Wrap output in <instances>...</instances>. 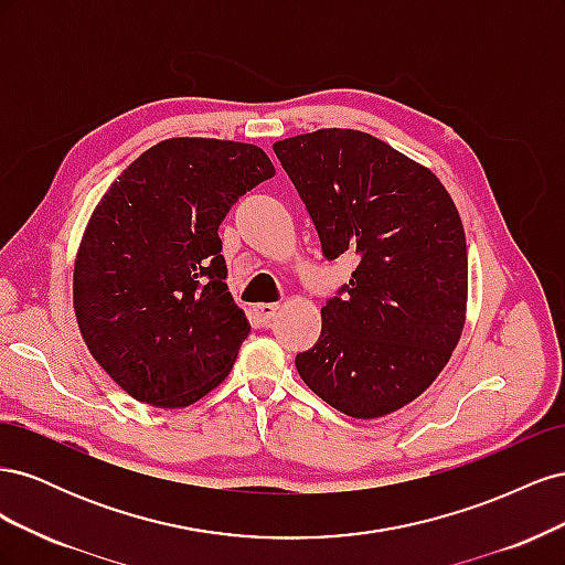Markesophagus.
Segmentation results:
<instances>
[{"instance_id": "34e87169", "label": "esophagus", "mask_w": 565, "mask_h": 565, "mask_svg": "<svg viewBox=\"0 0 565 565\" xmlns=\"http://www.w3.org/2000/svg\"><path fill=\"white\" fill-rule=\"evenodd\" d=\"M252 311H254V320L259 322L262 328H266V324L273 320V316H276L278 303H256Z\"/></svg>"}]
</instances>
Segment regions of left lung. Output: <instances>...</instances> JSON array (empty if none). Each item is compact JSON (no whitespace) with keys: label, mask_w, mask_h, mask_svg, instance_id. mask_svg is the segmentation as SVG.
I'll list each match as a JSON object with an SVG mask.
<instances>
[{"label":"left lung","mask_w":565,"mask_h":565,"mask_svg":"<svg viewBox=\"0 0 565 565\" xmlns=\"http://www.w3.org/2000/svg\"><path fill=\"white\" fill-rule=\"evenodd\" d=\"M328 262L358 266L322 306L303 384L339 413L384 417L415 401L450 361L467 311V241L450 193L429 169L355 129L273 143Z\"/></svg>","instance_id":"8db88e82"}]
</instances>
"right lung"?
<instances>
[{
	"label": "right lung",
	"instance_id": "obj_1",
	"mask_svg": "<svg viewBox=\"0 0 565 565\" xmlns=\"http://www.w3.org/2000/svg\"><path fill=\"white\" fill-rule=\"evenodd\" d=\"M270 177L256 146L167 139L100 198L75 262V316L131 398L185 407L228 377L249 322L228 292L218 226Z\"/></svg>",
	"mask_w": 565,
	"mask_h": 565
}]
</instances>
